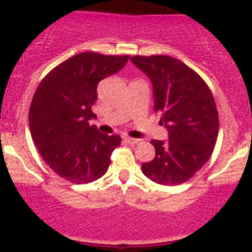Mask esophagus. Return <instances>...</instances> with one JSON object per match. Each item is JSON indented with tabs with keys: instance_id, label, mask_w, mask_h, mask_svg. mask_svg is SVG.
<instances>
[{
	"instance_id": "1",
	"label": "esophagus",
	"mask_w": 252,
	"mask_h": 252,
	"mask_svg": "<svg viewBox=\"0 0 252 252\" xmlns=\"http://www.w3.org/2000/svg\"><path fill=\"white\" fill-rule=\"evenodd\" d=\"M124 141H125L126 143H128V144H137V143H139V139L131 138V137H124Z\"/></svg>"
}]
</instances>
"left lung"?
<instances>
[{"instance_id": "8db88e82", "label": "left lung", "mask_w": 252, "mask_h": 252, "mask_svg": "<svg viewBox=\"0 0 252 252\" xmlns=\"http://www.w3.org/2000/svg\"><path fill=\"white\" fill-rule=\"evenodd\" d=\"M131 62L149 77L154 110L168 132L167 141L150 142L155 158L142 165V172L162 186L184 183L206 164L219 136L211 91L194 70L172 57H132Z\"/></svg>"}]
</instances>
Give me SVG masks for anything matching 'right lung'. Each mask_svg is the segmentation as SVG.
I'll return each instance as SVG.
<instances>
[{"instance_id":"right-lung-1","label":"right lung","mask_w":252,"mask_h":252,"mask_svg":"<svg viewBox=\"0 0 252 252\" xmlns=\"http://www.w3.org/2000/svg\"><path fill=\"white\" fill-rule=\"evenodd\" d=\"M128 56L84 52L52 70L41 81L29 110L32 141L41 157L64 180L86 184L102 177L121 138L90 126L97 86L120 71Z\"/></svg>"}]
</instances>
